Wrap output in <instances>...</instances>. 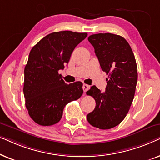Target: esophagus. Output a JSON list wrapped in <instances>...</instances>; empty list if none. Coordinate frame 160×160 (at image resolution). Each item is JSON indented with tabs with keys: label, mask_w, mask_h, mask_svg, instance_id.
Instances as JSON below:
<instances>
[{
	"label": "esophagus",
	"mask_w": 160,
	"mask_h": 160,
	"mask_svg": "<svg viewBox=\"0 0 160 160\" xmlns=\"http://www.w3.org/2000/svg\"><path fill=\"white\" fill-rule=\"evenodd\" d=\"M89 85H87L86 84H83V90H84V92H86L89 89Z\"/></svg>",
	"instance_id": "esophagus-1"
}]
</instances>
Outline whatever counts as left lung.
Here are the masks:
<instances>
[{
	"instance_id": "1",
	"label": "left lung",
	"mask_w": 160,
	"mask_h": 160,
	"mask_svg": "<svg viewBox=\"0 0 160 160\" xmlns=\"http://www.w3.org/2000/svg\"><path fill=\"white\" fill-rule=\"evenodd\" d=\"M88 41L108 78L103 92L95 86L87 92L96 102L87 119L92 126L108 130L121 123L130 110L138 81L136 61L130 44L119 35L93 34Z\"/></svg>"
}]
</instances>
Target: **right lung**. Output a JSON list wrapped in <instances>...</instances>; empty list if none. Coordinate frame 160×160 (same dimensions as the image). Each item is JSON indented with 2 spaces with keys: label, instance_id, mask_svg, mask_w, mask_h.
<instances>
[{
  "label": "right lung",
  "instance_id": "1",
  "mask_svg": "<svg viewBox=\"0 0 160 160\" xmlns=\"http://www.w3.org/2000/svg\"><path fill=\"white\" fill-rule=\"evenodd\" d=\"M87 36V32H54L32 48L24 71L23 92L28 113L36 123H58L65 106L82 95V83L68 84L58 71L68 63L73 49Z\"/></svg>",
  "mask_w": 160,
  "mask_h": 160
}]
</instances>
